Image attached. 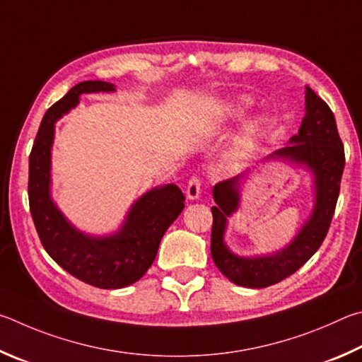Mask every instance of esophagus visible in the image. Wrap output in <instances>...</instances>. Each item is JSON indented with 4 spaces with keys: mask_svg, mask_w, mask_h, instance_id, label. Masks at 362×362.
<instances>
[{
    "mask_svg": "<svg viewBox=\"0 0 362 362\" xmlns=\"http://www.w3.org/2000/svg\"><path fill=\"white\" fill-rule=\"evenodd\" d=\"M200 187H202V182H200V177L197 175H194L191 180L187 182V187H186V195L189 200H195L199 199L200 195Z\"/></svg>",
    "mask_w": 362,
    "mask_h": 362,
    "instance_id": "1",
    "label": "esophagus"
}]
</instances>
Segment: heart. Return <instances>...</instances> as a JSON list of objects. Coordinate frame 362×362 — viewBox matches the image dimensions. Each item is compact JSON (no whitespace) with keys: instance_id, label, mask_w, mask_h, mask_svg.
<instances>
[{"instance_id":"heart-1","label":"heart","mask_w":362,"mask_h":362,"mask_svg":"<svg viewBox=\"0 0 362 362\" xmlns=\"http://www.w3.org/2000/svg\"><path fill=\"white\" fill-rule=\"evenodd\" d=\"M248 106H250V100L245 97L232 100L226 107V116L230 119L242 117L245 111L248 110ZM259 135H261V127H259L257 122H252L248 127H245L243 132L235 138V141H233L230 148V152H229L230 165H240L248 158V156L257 146Z\"/></svg>"}]
</instances>
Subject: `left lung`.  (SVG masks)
<instances>
[{
  "instance_id": "8db88e82",
  "label": "left lung",
  "mask_w": 362,
  "mask_h": 362,
  "mask_svg": "<svg viewBox=\"0 0 362 362\" xmlns=\"http://www.w3.org/2000/svg\"><path fill=\"white\" fill-rule=\"evenodd\" d=\"M305 105L307 114L299 133L289 139L291 144L286 148L278 149L270 156L307 163L315 173L316 204L313 214L286 250L269 257L245 259L233 256L226 248L223 233L226 218L238 206V177L221 181L213 189L216 205L211 206V257L221 274L240 286L267 288L293 275L318 251L331 227L345 167V149L334 112L310 87H307Z\"/></svg>"
}]
</instances>
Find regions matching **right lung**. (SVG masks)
<instances>
[{"mask_svg": "<svg viewBox=\"0 0 362 362\" xmlns=\"http://www.w3.org/2000/svg\"><path fill=\"white\" fill-rule=\"evenodd\" d=\"M112 84L84 81L49 107L30 152L28 200L31 218L47 255L69 275L100 289H119L141 278L154 262L158 245L185 208V194L168 185L144 194L129 213L122 230L107 238H92L66 223L49 195L50 146L54 124L78 105L81 93L110 92Z\"/></svg>", "mask_w": 362, "mask_h": 362, "instance_id": "obj_1", "label": "right lung"}]
</instances>
